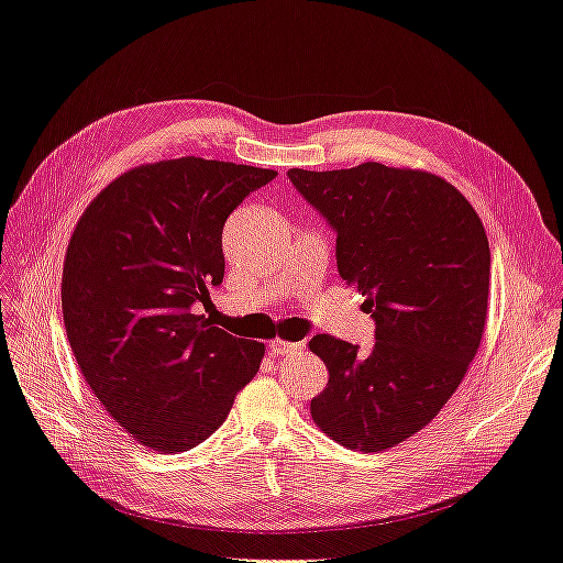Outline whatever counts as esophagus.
I'll return each mask as SVG.
<instances>
[{
  "mask_svg": "<svg viewBox=\"0 0 563 563\" xmlns=\"http://www.w3.org/2000/svg\"><path fill=\"white\" fill-rule=\"evenodd\" d=\"M302 341H282V339H275L269 343V353L272 355H291V353H298V351H302Z\"/></svg>",
  "mask_w": 563,
  "mask_h": 563,
  "instance_id": "1",
  "label": "esophagus"
}]
</instances>
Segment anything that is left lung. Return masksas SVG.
<instances>
[{
    "label": "left lung",
    "mask_w": 563,
    "mask_h": 563,
    "mask_svg": "<svg viewBox=\"0 0 563 563\" xmlns=\"http://www.w3.org/2000/svg\"><path fill=\"white\" fill-rule=\"evenodd\" d=\"M288 179L333 232L336 265L374 317V347L317 333L329 384L310 402L336 443L382 452L443 409L476 357L488 314L490 246L483 222L443 177L362 163L291 168Z\"/></svg>",
    "instance_id": "8db88e82"
}]
</instances>
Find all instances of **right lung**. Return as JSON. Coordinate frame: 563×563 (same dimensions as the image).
<instances>
[{
  "instance_id": "right-lung-1",
  "label": "right lung",
  "mask_w": 563,
  "mask_h": 563,
  "mask_svg": "<svg viewBox=\"0 0 563 563\" xmlns=\"http://www.w3.org/2000/svg\"><path fill=\"white\" fill-rule=\"evenodd\" d=\"M275 170L185 156L140 165L87 206L60 279L68 343L99 402L142 445L196 448L261 369L265 345L196 314L224 277L222 227Z\"/></svg>"
}]
</instances>
